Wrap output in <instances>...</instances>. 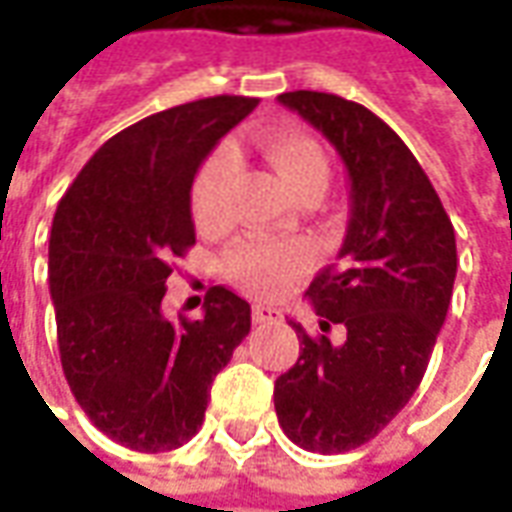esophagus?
<instances>
[{"mask_svg":"<svg viewBox=\"0 0 512 512\" xmlns=\"http://www.w3.org/2000/svg\"><path fill=\"white\" fill-rule=\"evenodd\" d=\"M252 318H255V323H268L277 321L279 312L274 307H266V304H257V307H252Z\"/></svg>","mask_w":512,"mask_h":512,"instance_id":"esophagus-1","label":"esophagus"}]
</instances>
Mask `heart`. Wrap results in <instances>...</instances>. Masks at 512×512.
<instances>
[{"mask_svg":"<svg viewBox=\"0 0 512 512\" xmlns=\"http://www.w3.org/2000/svg\"><path fill=\"white\" fill-rule=\"evenodd\" d=\"M260 150L296 197L323 194L329 186V158L312 136L301 131H271L260 139ZM233 172L235 156L230 147H216L197 172L191 186V216L202 233H216L230 224L227 189ZM310 263L307 244L246 241L227 260V274L255 296H277L293 279H299Z\"/></svg>","mask_w":512,"mask_h":512,"instance_id":"1","label":"heart"}]
</instances>
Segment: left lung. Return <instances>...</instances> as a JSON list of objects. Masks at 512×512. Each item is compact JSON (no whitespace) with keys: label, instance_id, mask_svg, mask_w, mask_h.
I'll return each instance as SVG.
<instances>
[{"label":"left lung","instance_id":"obj_1","mask_svg":"<svg viewBox=\"0 0 512 512\" xmlns=\"http://www.w3.org/2000/svg\"><path fill=\"white\" fill-rule=\"evenodd\" d=\"M279 104L340 153L351 219L337 263L318 271L307 301L321 332L299 334V359L274 384L279 425L310 452H348L386 428L417 392L452 299L455 230L406 142L381 117L332 93L296 90Z\"/></svg>","mask_w":512,"mask_h":512}]
</instances>
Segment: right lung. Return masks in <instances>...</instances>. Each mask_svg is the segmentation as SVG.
Wrapping results in <instances>:
<instances>
[{
    "label": "right lung",
    "mask_w": 512,
    "mask_h": 512,
    "mask_svg": "<svg viewBox=\"0 0 512 512\" xmlns=\"http://www.w3.org/2000/svg\"><path fill=\"white\" fill-rule=\"evenodd\" d=\"M257 98L216 95L139 120L95 150L57 205L49 288L68 386L95 428L136 452L200 430L211 384L252 326L233 290L167 321L172 260L194 246L191 183Z\"/></svg>",
    "instance_id": "1"
}]
</instances>
